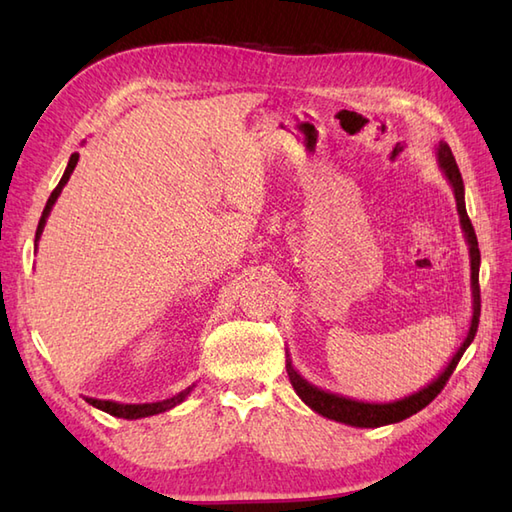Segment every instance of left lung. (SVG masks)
I'll return each instance as SVG.
<instances>
[{"label": "left lung", "instance_id": "8db88e82", "mask_svg": "<svg viewBox=\"0 0 512 512\" xmlns=\"http://www.w3.org/2000/svg\"><path fill=\"white\" fill-rule=\"evenodd\" d=\"M436 158L438 165L442 169L444 176H447L453 195H455V204H458V215H460V226L466 244H469V257H471V303H473V317H471V325L469 332H466L462 345L458 347V352L453 354L451 361L447 363V367L442 369V374H438V378H433L427 387H422L418 391H413L411 396H405L400 400H391V402H363V400H354V398H345L341 394H332V391H325L317 385L308 383L303 378L295 365L290 361V354L286 350V372L292 387H295L297 396L306 402V405L317 411L319 416L330 418L336 422L350 424V427H361V429H376V427H385V424H394L405 420L413 413H418L420 409H424L429 402L436 398L442 387L447 385L449 376L453 374L455 365L460 363L462 354L466 352L475 339L477 332V323H480V248H477V237H475V228L466 215V204H464V182L460 176V169L455 165V158L451 154V147L447 143H442L436 149Z\"/></svg>", "mask_w": 512, "mask_h": 512}]
</instances>
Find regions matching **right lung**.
Returning a JSON list of instances; mask_svg holds the SVG:
<instances>
[{
	"label": "right lung",
	"mask_w": 512,
	"mask_h": 512,
	"mask_svg": "<svg viewBox=\"0 0 512 512\" xmlns=\"http://www.w3.org/2000/svg\"><path fill=\"white\" fill-rule=\"evenodd\" d=\"M76 162H79V154H72V156H70V162H68V167H65L63 176H61V180H59V184H57V189H54V191L50 193V198H48V202H46V209H43V213H41V220H39V226H37L35 246H37L39 237H41V233H43V226H46V220H48V215H50V211H52L54 202H57V198H59V195H61L63 187H65V184H68V180H70V176H72V171H74V167H76ZM193 387H195V385L187 387V389L180 391V394H176V396H173V398L160 400V402H143V405H123V402H114V400H99V398H85V400H88L92 407L101 409V411H105V413H110V416H116V418H125V420H138V418L156 416V413L169 411V409H173V407H176V405H180V402H182L184 398H187V396L191 394Z\"/></svg>",
	"instance_id": "add662e5"
}]
</instances>
